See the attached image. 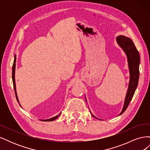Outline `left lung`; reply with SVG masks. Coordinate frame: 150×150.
Returning a JSON list of instances; mask_svg holds the SVG:
<instances>
[{"instance_id": "obj_1", "label": "left lung", "mask_w": 150, "mask_h": 150, "mask_svg": "<svg viewBox=\"0 0 150 150\" xmlns=\"http://www.w3.org/2000/svg\"><path fill=\"white\" fill-rule=\"evenodd\" d=\"M116 40L119 46L123 49L126 54L130 74L128 91L126 93L123 108L120 114V115L122 114L128 108L131 100L133 98L135 90L138 86L139 76V65L140 58L138 50L136 48L133 40L131 39L124 35H119L116 38ZM92 116L94 117H96L93 115H92ZM96 118L98 119L97 117Z\"/></svg>"}]
</instances>
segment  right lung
<instances>
[{
    "mask_svg": "<svg viewBox=\"0 0 150 150\" xmlns=\"http://www.w3.org/2000/svg\"><path fill=\"white\" fill-rule=\"evenodd\" d=\"M16 55H15L14 57V61H13V64L12 66V81H13V88H14V91H15V94H16V99H17V101H18V103H19V99H18L17 98V92H16V81H15V69H16ZM20 105V104H19ZM61 113L60 112L59 114L58 115H57L56 116H54L52 118H50L48 120H42L41 121H52L55 120L56 119H57V117L61 115Z\"/></svg>",
    "mask_w": 150,
    "mask_h": 150,
    "instance_id": "1",
    "label": "right lung"
}]
</instances>
